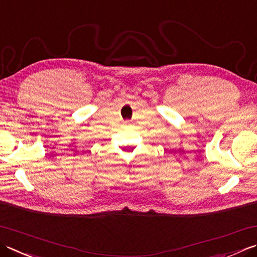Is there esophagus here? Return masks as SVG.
<instances>
[{
	"mask_svg": "<svg viewBox=\"0 0 257 257\" xmlns=\"http://www.w3.org/2000/svg\"><path fill=\"white\" fill-rule=\"evenodd\" d=\"M123 124H124V125H127V124H128V122H124Z\"/></svg>",
	"mask_w": 257,
	"mask_h": 257,
	"instance_id": "obj_1",
	"label": "esophagus"
}]
</instances>
